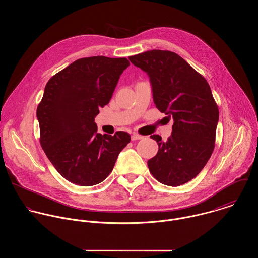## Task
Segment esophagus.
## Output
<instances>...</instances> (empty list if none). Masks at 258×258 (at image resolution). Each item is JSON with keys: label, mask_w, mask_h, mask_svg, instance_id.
I'll return each instance as SVG.
<instances>
[{"label": "esophagus", "mask_w": 258, "mask_h": 258, "mask_svg": "<svg viewBox=\"0 0 258 258\" xmlns=\"http://www.w3.org/2000/svg\"><path fill=\"white\" fill-rule=\"evenodd\" d=\"M131 139H132V141L140 140V139H143V136H141V135H139V134H136V133H133L132 136H131Z\"/></svg>", "instance_id": "34e87169"}]
</instances>
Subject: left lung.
<instances>
[{"instance_id": "1", "label": "left lung", "mask_w": 258, "mask_h": 258, "mask_svg": "<svg viewBox=\"0 0 258 258\" xmlns=\"http://www.w3.org/2000/svg\"><path fill=\"white\" fill-rule=\"evenodd\" d=\"M129 60L149 76L156 107L174 120L167 141L150 136L159 150L148 161L149 170L162 184H185L204 169L215 148L219 108L211 87L184 58L169 50H148Z\"/></svg>"}]
</instances>
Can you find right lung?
<instances>
[{
	"label": "right lung",
	"mask_w": 258,
	"mask_h": 258,
	"mask_svg": "<svg viewBox=\"0 0 258 258\" xmlns=\"http://www.w3.org/2000/svg\"><path fill=\"white\" fill-rule=\"evenodd\" d=\"M129 66L126 57H84L45 85L37 110L40 145L56 171L73 184L90 186L104 181L131 140L123 131L114 136L97 133L94 122Z\"/></svg>",
	"instance_id": "add662e5"
}]
</instances>
